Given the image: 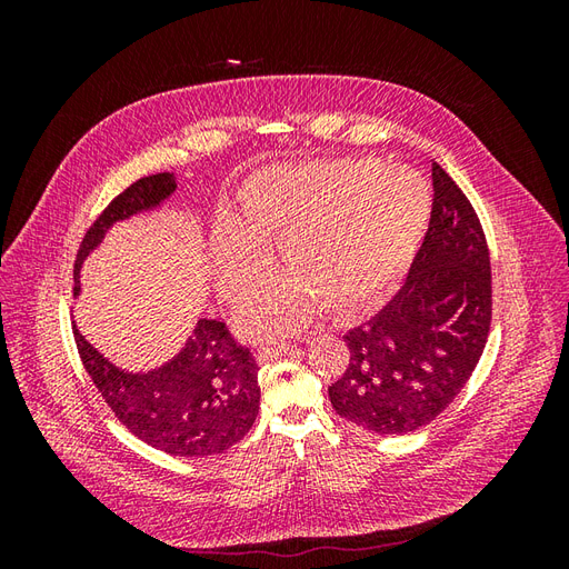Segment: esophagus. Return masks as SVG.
<instances>
[{
	"label": "esophagus",
	"instance_id": "esophagus-1",
	"mask_svg": "<svg viewBox=\"0 0 569 569\" xmlns=\"http://www.w3.org/2000/svg\"><path fill=\"white\" fill-rule=\"evenodd\" d=\"M291 351V343H274V347H266V349H261L258 351V363H270V360H274V358H280V356H284V353H289Z\"/></svg>",
	"mask_w": 569,
	"mask_h": 569
}]
</instances>
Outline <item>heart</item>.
<instances>
[{
	"label": "heart",
	"instance_id": "1",
	"mask_svg": "<svg viewBox=\"0 0 569 569\" xmlns=\"http://www.w3.org/2000/svg\"><path fill=\"white\" fill-rule=\"evenodd\" d=\"M429 220V189L410 168L377 161H325L256 173L232 220L213 230V282L237 301L272 270L278 242L282 280L258 291L239 313L251 339L287 335L316 308L337 318L366 311L418 251Z\"/></svg>",
	"mask_w": 569,
	"mask_h": 569
}]
</instances>
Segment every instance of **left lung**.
Listing matches in <instances>:
<instances>
[{
	"label": "left lung",
	"instance_id": "1",
	"mask_svg": "<svg viewBox=\"0 0 569 569\" xmlns=\"http://www.w3.org/2000/svg\"><path fill=\"white\" fill-rule=\"evenodd\" d=\"M435 206L408 278L380 313L343 337L349 366L330 387L341 418L375 435L437 420L468 385L491 325V263L479 218L435 163Z\"/></svg>",
	"mask_w": 569,
	"mask_h": 569
}]
</instances>
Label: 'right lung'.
Here are the masks:
<instances>
[{
  "mask_svg": "<svg viewBox=\"0 0 569 569\" xmlns=\"http://www.w3.org/2000/svg\"><path fill=\"white\" fill-rule=\"evenodd\" d=\"M173 173L132 182L84 234L73 270V297H80V270L99 249L116 222L161 211L176 194ZM73 335L84 370L104 396L116 418L153 449L182 458L222 453L242 439L261 406L258 366L251 353L234 347L226 325L197 318L180 351L151 370L116 366L73 322Z\"/></svg>",
  "mask_w": 569,
  "mask_h": 569,
  "instance_id": "add662e5",
  "label": "right lung"
}]
</instances>
